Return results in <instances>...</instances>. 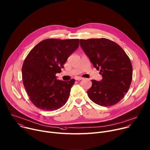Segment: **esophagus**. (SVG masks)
<instances>
[{"label": "esophagus", "instance_id": "obj_1", "mask_svg": "<svg viewBox=\"0 0 150 150\" xmlns=\"http://www.w3.org/2000/svg\"><path fill=\"white\" fill-rule=\"evenodd\" d=\"M75 79H76V80H80L83 79V77H75Z\"/></svg>", "mask_w": 150, "mask_h": 150}]
</instances>
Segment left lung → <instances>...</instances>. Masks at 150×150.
<instances>
[{
    "label": "left lung",
    "mask_w": 150,
    "mask_h": 150,
    "mask_svg": "<svg viewBox=\"0 0 150 150\" xmlns=\"http://www.w3.org/2000/svg\"><path fill=\"white\" fill-rule=\"evenodd\" d=\"M82 49L102 76L101 81L91 80L89 98L102 106L118 103L128 92L133 75L130 59L120 46L110 40H80Z\"/></svg>",
    "instance_id": "obj_1"
}]
</instances>
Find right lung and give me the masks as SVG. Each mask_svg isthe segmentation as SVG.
<instances>
[{
  "label": "right lung",
  "mask_w": 150,
  "mask_h": 150,
  "mask_svg": "<svg viewBox=\"0 0 150 150\" xmlns=\"http://www.w3.org/2000/svg\"><path fill=\"white\" fill-rule=\"evenodd\" d=\"M79 45V39H46L29 53L22 66V78L29 99L37 108L52 111L67 103L76 80H57L56 74L61 72Z\"/></svg>",
  "instance_id": "1"
}]
</instances>
